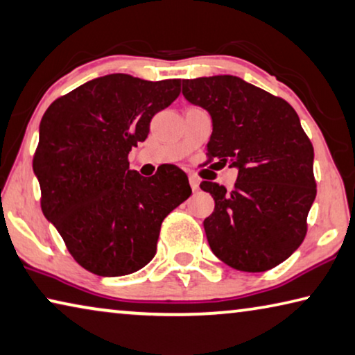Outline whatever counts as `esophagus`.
I'll use <instances>...</instances> for the list:
<instances>
[{
    "instance_id": "34e87169",
    "label": "esophagus",
    "mask_w": 355,
    "mask_h": 355,
    "mask_svg": "<svg viewBox=\"0 0 355 355\" xmlns=\"http://www.w3.org/2000/svg\"><path fill=\"white\" fill-rule=\"evenodd\" d=\"M189 184H191V189H193V191L199 189V180L196 177H189Z\"/></svg>"
}]
</instances>
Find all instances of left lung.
<instances>
[{
	"mask_svg": "<svg viewBox=\"0 0 355 355\" xmlns=\"http://www.w3.org/2000/svg\"><path fill=\"white\" fill-rule=\"evenodd\" d=\"M183 96L211 116L208 161L239 168L232 191L213 182L215 199L204 221L218 259L241 272H266L284 262L306 235L316 198L314 150L289 103L235 76L183 80Z\"/></svg>",
	"mask_w": 355,
	"mask_h": 355,
	"instance_id": "left-lung-1",
	"label": "left lung"
}]
</instances>
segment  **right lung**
<instances>
[{
    "label": "right lung",
    "mask_w": 355,
    "mask_h": 355,
    "mask_svg": "<svg viewBox=\"0 0 355 355\" xmlns=\"http://www.w3.org/2000/svg\"><path fill=\"white\" fill-rule=\"evenodd\" d=\"M180 94V80L128 74L93 78L50 104L39 126L33 171L44 216L88 272L123 277L155 257L161 224L191 196L187 173L129 171L128 155L150 121Z\"/></svg>",
    "instance_id": "right-lung-1"
}]
</instances>
